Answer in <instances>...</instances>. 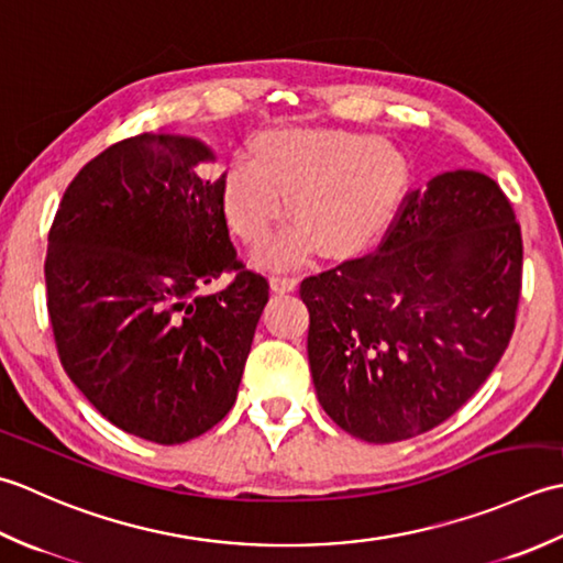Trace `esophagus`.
<instances>
[{"label": "esophagus", "instance_id": "obj_1", "mask_svg": "<svg viewBox=\"0 0 563 563\" xmlns=\"http://www.w3.org/2000/svg\"><path fill=\"white\" fill-rule=\"evenodd\" d=\"M269 282H272V291H277V294H289L296 289V284H298V279L291 277V274H274Z\"/></svg>", "mask_w": 563, "mask_h": 563}]
</instances>
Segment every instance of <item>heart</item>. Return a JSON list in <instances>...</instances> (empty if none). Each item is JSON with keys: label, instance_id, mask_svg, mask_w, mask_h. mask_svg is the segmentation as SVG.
<instances>
[{"label": "heart", "instance_id": "b5f03b06", "mask_svg": "<svg viewBox=\"0 0 563 563\" xmlns=\"http://www.w3.org/2000/svg\"><path fill=\"white\" fill-rule=\"evenodd\" d=\"M410 181L406 153L366 133L274 129L255 137L252 157L235 155L221 175V201L231 231L257 245L286 211L289 225L262 247L267 267H291L313 247L328 255L369 245L404 203Z\"/></svg>", "mask_w": 563, "mask_h": 563}]
</instances>
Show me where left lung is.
<instances>
[{
    "mask_svg": "<svg viewBox=\"0 0 563 563\" xmlns=\"http://www.w3.org/2000/svg\"><path fill=\"white\" fill-rule=\"evenodd\" d=\"M522 235L474 169L410 191L374 255L301 282L320 406L364 442L440 426L496 369L515 330Z\"/></svg>",
    "mask_w": 563,
    "mask_h": 563,
    "instance_id": "8db88e82",
    "label": "left lung"
}]
</instances>
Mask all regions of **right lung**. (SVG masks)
<instances>
[{
    "mask_svg": "<svg viewBox=\"0 0 563 563\" xmlns=\"http://www.w3.org/2000/svg\"><path fill=\"white\" fill-rule=\"evenodd\" d=\"M216 155L199 137L143 133L67 187L45 257L48 316L70 382L113 426L181 444L233 408L269 284L240 265ZM225 271L236 279L203 295Z\"/></svg>",
    "mask_w": 563,
    "mask_h": 563,
    "instance_id": "right-lung-1",
    "label": "right lung"
}]
</instances>
